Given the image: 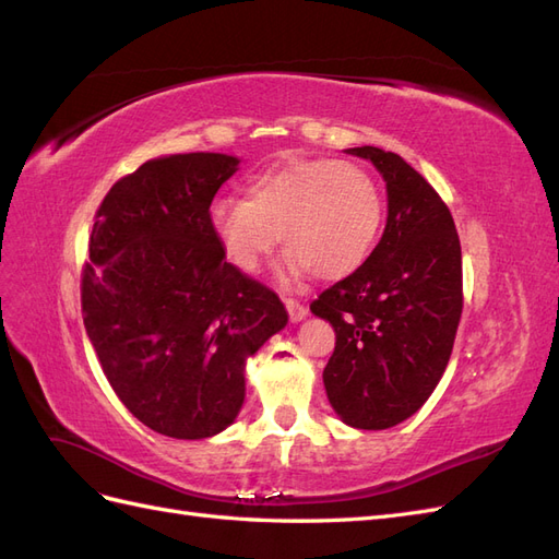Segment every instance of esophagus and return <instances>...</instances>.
<instances>
[{
	"instance_id": "34e87169",
	"label": "esophagus",
	"mask_w": 559,
	"mask_h": 559,
	"mask_svg": "<svg viewBox=\"0 0 559 559\" xmlns=\"http://www.w3.org/2000/svg\"><path fill=\"white\" fill-rule=\"evenodd\" d=\"M284 306H286V312H289V319H292V321H300L302 317L308 314V308L302 306V302L296 300V298H286Z\"/></svg>"
}]
</instances>
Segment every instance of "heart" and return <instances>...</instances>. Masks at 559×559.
Masks as SVG:
<instances>
[{
    "label": "heart",
    "instance_id": "heart-1",
    "mask_svg": "<svg viewBox=\"0 0 559 559\" xmlns=\"http://www.w3.org/2000/svg\"><path fill=\"white\" fill-rule=\"evenodd\" d=\"M212 228L228 261L257 273L277 240L296 273L337 280L354 273L382 226V195L366 167L335 158H292L253 175L247 198H218Z\"/></svg>",
    "mask_w": 559,
    "mask_h": 559
}]
</instances>
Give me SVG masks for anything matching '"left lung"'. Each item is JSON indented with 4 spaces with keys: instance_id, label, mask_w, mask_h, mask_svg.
<instances>
[{
    "instance_id": "left-lung-1",
    "label": "left lung",
    "mask_w": 559,
    "mask_h": 559,
    "mask_svg": "<svg viewBox=\"0 0 559 559\" xmlns=\"http://www.w3.org/2000/svg\"><path fill=\"white\" fill-rule=\"evenodd\" d=\"M386 181V226L368 261L312 300L335 329L324 368L333 411L357 429L417 413L443 378L460 326L462 245L433 186L392 151L347 148Z\"/></svg>"
}]
</instances>
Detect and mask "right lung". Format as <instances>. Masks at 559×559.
I'll return each instance as SVG.
<instances>
[{"mask_svg": "<svg viewBox=\"0 0 559 559\" xmlns=\"http://www.w3.org/2000/svg\"><path fill=\"white\" fill-rule=\"evenodd\" d=\"M224 154L146 160L95 212L83 326L126 408L163 436L224 431L245 361L289 321L280 296L226 261L210 205L238 170Z\"/></svg>", "mask_w": 559, "mask_h": 559, "instance_id": "obj_1", "label": "right lung"}]
</instances>
